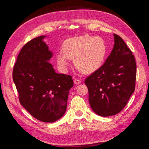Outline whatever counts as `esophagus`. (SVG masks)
<instances>
[{"instance_id": "1", "label": "esophagus", "mask_w": 149, "mask_h": 149, "mask_svg": "<svg viewBox=\"0 0 149 149\" xmlns=\"http://www.w3.org/2000/svg\"><path fill=\"white\" fill-rule=\"evenodd\" d=\"M81 80H79V79H74V84H80L81 83Z\"/></svg>"}]
</instances>
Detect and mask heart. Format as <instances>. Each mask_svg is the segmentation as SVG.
<instances>
[{
    "instance_id": "obj_1",
    "label": "heart",
    "mask_w": 149,
    "mask_h": 149,
    "mask_svg": "<svg viewBox=\"0 0 149 149\" xmlns=\"http://www.w3.org/2000/svg\"><path fill=\"white\" fill-rule=\"evenodd\" d=\"M62 51L56 55V63L66 70L70 59H74L76 68L84 73H92L102 65L107 53L105 42L101 37L85 35L66 40Z\"/></svg>"
}]
</instances>
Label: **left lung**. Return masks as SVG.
Segmentation results:
<instances>
[{
    "instance_id": "obj_1",
    "label": "left lung",
    "mask_w": 149,
    "mask_h": 149,
    "mask_svg": "<svg viewBox=\"0 0 149 149\" xmlns=\"http://www.w3.org/2000/svg\"><path fill=\"white\" fill-rule=\"evenodd\" d=\"M114 37L113 49L104 63L84 81L90 106L96 114L103 117L123 110L136 86L134 56L123 38L116 34Z\"/></svg>"
}]
</instances>
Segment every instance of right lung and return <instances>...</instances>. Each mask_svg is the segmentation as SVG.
Segmentation results:
<instances>
[{
	"label": "right lung",
	"instance_id": "right-lung-1",
	"mask_svg": "<svg viewBox=\"0 0 149 149\" xmlns=\"http://www.w3.org/2000/svg\"><path fill=\"white\" fill-rule=\"evenodd\" d=\"M40 36L26 43L20 50L13 70V80L21 105L37 119L53 123L66 110L73 86L72 76L56 73L49 63L53 53Z\"/></svg>",
	"mask_w": 149,
	"mask_h": 149
}]
</instances>
